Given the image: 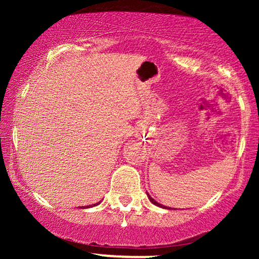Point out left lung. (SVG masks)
<instances>
[{"label":"left lung","mask_w":259,"mask_h":259,"mask_svg":"<svg viewBox=\"0 0 259 259\" xmlns=\"http://www.w3.org/2000/svg\"><path fill=\"white\" fill-rule=\"evenodd\" d=\"M147 197H148V200H150L151 202H152V203H153V204H156V206H158V207H162V208H167V209H170V208H169V207H164V206H163V204H159V203H158V202H157V201H154V200H153V198H152V197H151V196H150V195H148V194H147Z\"/></svg>","instance_id":"1"}]
</instances>
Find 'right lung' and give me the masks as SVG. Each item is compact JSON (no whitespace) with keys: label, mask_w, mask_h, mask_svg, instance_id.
<instances>
[{"label":"right lung","mask_w":259,"mask_h":259,"mask_svg":"<svg viewBox=\"0 0 259 259\" xmlns=\"http://www.w3.org/2000/svg\"><path fill=\"white\" fill-rule=\"evenodd\" d=\"M97 204H100V202H99V203H95V204H91V206H86V207H81V208H90V207H94V206H97Z\"/></svg>","instance_id":"add662e5"}]
</instances>
